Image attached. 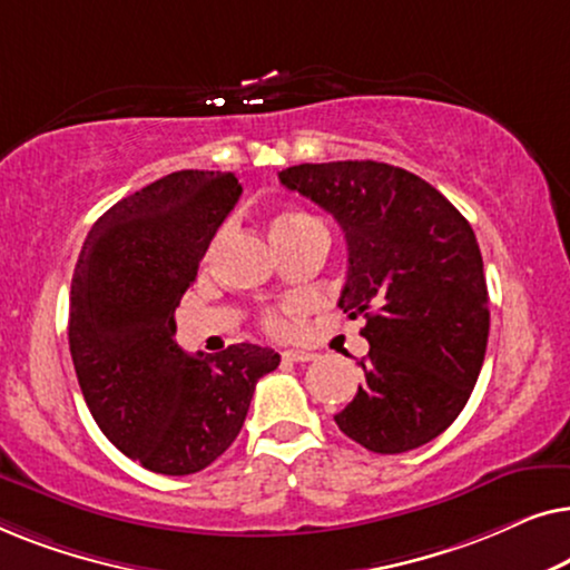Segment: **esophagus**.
Instances as JSON below:
<instances>
[{
	"label": "esophagus",
	"mask_w": 570,
	"mask_h": 570,
	"mask_svg": "<svg viewBox=\"0 0 570 570\" xmlns=\"http://www.w3.org/2000/svg\"><path fill=\"white\" fill-rule=\"evenodd\" d=\"M283 357L291 363H308V361H314V353H311V350H303V347H293V350H285Z\"/></svg>",
	"instance_id": "1"
}]
</instances>
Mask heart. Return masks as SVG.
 Returning <instances> with one entry per match:
<instances>
[{"instance_id":"heart-1","label":"heart","mask_w":570,"mask_h":570,"mask_svg":"<svg viewBox=\"0 0 570 570\" xmlns=\"http://www.w3.org/2000/svg\"><path fill=\"white\" fill-rule=\"evenodd\" d=\"M298 225H322L316 220L314 215L303 213V209H287V213H279L275 217V223H272V233L277 230H287V228H298ZM264 326H267L269 332H283L285 330V318L279 311H269V314H264Z\"/></svg>"}]
</instances>
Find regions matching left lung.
<instances>
[{"instance_id": "obj_1", "label": "left lung", "mask_w": 570, "mask_h": 570, "mask_svg": "<svg viewBox=\"0 0 570 570\" xmlns=\"http://www.w3.org/2000/svg\"><path fill=\"white\" fill-rule=\"evenodd\" d=\"M279 181L334 215L347 240L340 308L363 316V384L340 431L376 454L433 441L485 361L490 308L472 225L439 189L376 160L303 163Z\"/></svg>"}]
</instances>
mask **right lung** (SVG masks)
Masks as SVG:
<instances>
[{"instance_id": "add662e5", "label": "right lung", "mask_w": 570, "mask_h": 570, "mask_svg": "<svg viewBox=\"0 0 570 570\" xmlns=\"http://www.w3.org/2000/svg\"><path fill=\"white\" fill-rule=\"evenodd\" d=\"M240 197L220 170H176L98 217L69 295V353L108 441L145 470L194 474L236 441L269 347L186 355L176 308Z\"/></svg>"}]
</instances>
